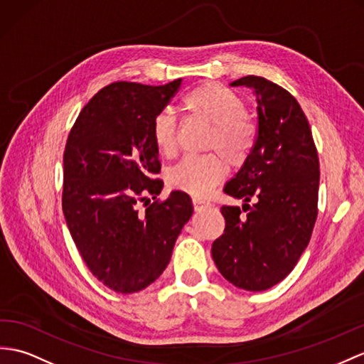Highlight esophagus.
<instances>
[{
    "mask_svg": "<svg viewBox=\"0 0 364 364\" xmlns=\"http://www.w3.org/2000/svg\"><path fill=\"white\" fill-rule=\"evenodd\" d=\"M210 205V202L207 199H202V198H193V207L194 210H203Z\"/></svg>",
    "mask_w": 364,
    "mask_h": 364,
    "instance_id": "34e87169",
    "label": "esophagus"
}]
</instances>
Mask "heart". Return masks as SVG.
<instances>
[{"mask_svg":"<svg viewBox=\"0 0 364 364\" xmlns=\"http://www.w3.org/2000/svg\"><path fill=\"white\" fill-rule=\"evenodd\" d=\"M182 106L213 125L208 149H215L233 166L245 162L255 141V127L247 115V106L241 97L219 83H205L185 95ZM151 139L157 151L165 157L176 153V120L168 111L159 112L154 117ZM225 174L227 165L216 154L187 156L168 171L166 181L174 190L185 191L191 196H205Z\"/></svg>","mask_w":364,"mask_h":364,"instance_id":"obj_1","label":"heart"}]
</instances>
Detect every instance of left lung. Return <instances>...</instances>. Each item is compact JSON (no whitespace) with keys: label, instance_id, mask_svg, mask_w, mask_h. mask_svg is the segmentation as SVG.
<instances>
[{"label":"left lung","instance_id":"1","mask_svg":"<svg viewBox=\"0 0 364 364\" xmlns=\"http://www.w3.org/2000/svg\"><path fill=\"white\" fill-rule=\"evenodd\" d=\"M232 86H247L258 102V132L241 170L225 194L245 203L224 205L225 230L211 245L220 274L233 286L261 291L294 270L312 236L318 216L320 162L309 122L284 87L247 75ZM253 201L252 207L248 205Z\"/></svg>","mask_w":364,"mask_h":364}]
</instances>
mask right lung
<instances>
[{"mask_svg":"<svg viewBox=\"0 0 364 364\" xmlns=\"http://www.w3.org/2000/svg\"><path fill=\"white\" fill-rule=\"evenodd\" d=\"M182 78L162 86L115 82L97 92L70 128L63 154L66 224L87 269L117 294L154 282L193 215L187 193L162 191L151 125L179 91ZM146 193L155 199L138 203Z\"/></svg>","mask_w":364,"mask_h":364,"instance_id":"obj_1","label":"right lung"}]
</instances>
